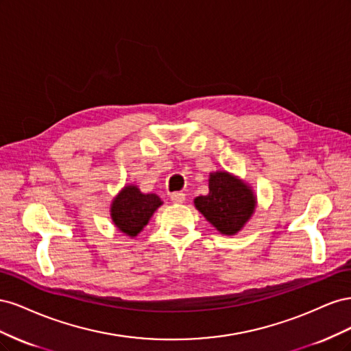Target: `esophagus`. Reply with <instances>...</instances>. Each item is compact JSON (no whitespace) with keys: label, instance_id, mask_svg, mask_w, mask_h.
<instances>
[{"label":"esophagus","instance_id":"obj_1","mask_svg":"<svg viewBox=\"0 0 351 351\" xmlns=\"http://www.w3.org/2000/svg\"><path fill=\"white\" fill-rule=\"evenodd\" d=\"M169 199H171L174 204H184L186 195L182 192H174V193H171V196H169Z\"/></svg>","mask_w":351,"mask_h":351}]
</instances>
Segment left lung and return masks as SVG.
I'll return each mask as SVG.
<instances>
[{"instance_id": "left-lung-1", "label": "left lung", "mask_w": 351, "mask_h": 351, "mask_svg": "<svg viewBox=\"0 0 351 351\" xmlns=\"http://www.w3.org/2000/svg\"><path fill=\"white\" fill-rule=\"evenodd\" d=\"M209 193L197 196L195 208L221 234L234 236L247 224L258 206L250 184L228 171L209 173Z\"/></svg>"}]
</instances>
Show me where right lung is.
Returning <instances> with one entry per match:
<instances>
[{"label": "right lung", "instance_id": "1", "mask_svg": "<svg viewBox=\"0 0 351 351\" xmlns=\"http://www.w3.org/2000/svg\"><path fill=\"white\" fill-rule=\"evenodd\" d=\"M162 204L156 193H142L136 184H127L111 202L112 224L124 236L133 239L147 226L155 210Z\"/></svg>", "mask_w": 351, "mask_h": 351}]
</instances>
